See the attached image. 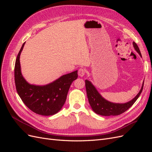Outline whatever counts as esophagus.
Returning a JSON list of instances; mask_svg holds the SVG:
<instances>
[{"label": "esophagus", "instance_id": "obj_1", "mask_svg": "<svg viewBox=\"0 0 152 152\" xmlns=\"http://www.w3.org/2000/svg\"><path fill=\"white\" fill-rule=\"evenodd\" d=\"M86 73V70L84 68H80L79 71H78V74L80 77H83Z\"/></svg>", "mask_w": 152, "mask_h": 152}]
</instances>
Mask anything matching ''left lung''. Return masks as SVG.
<instances>
[{
	"label": "left lung",
	"instance_id": "1",
	"mask_svg": "<svg viewBox=\"0 0 152 152\" xmlns=\"http://www.w3.org/2000/svg\"><path fill=\"white\" fill-rule=\"evenodd\" d=\"M133 47L136 50L137 53L141 56V54L137 45L134 42H132ZM86 93L88 98L89 103L91 105V108L96 113L103 116H115L121 115V113L125 112L126 110L129 108L131 106L135 103L137 99L139 98L142 91L144 85V81L142 82V87L135 97L129 102L125 103H115L110 102L109 101L105 99L99 92L96 89L95 86L91 83V82L86 80Z\"/></svg>",
	"mask_w": 152,
	"mask_h": 152
}]
</instances>
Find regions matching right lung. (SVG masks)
<instances>
[{
  "label": "right lung",
  "mask_w": 152,
  "mask_h": 152,
  "mask_svg": "<svg viewBox=\"0 0 152 152\" xmlns=\"http://www.w3.org/2000/svg\"><path fill=\"white\" fill-rule=\"evenodd\" d=\"M25 42L18 53L15 66V80L18 95L32 112L44 116L53 115L65 104L70 85L77 79V70L61 76L50 83L38 86L30 84L23 77L20 61Z\"/></svg>",
  "instance_id": "add662e5"
}]
</instances>
